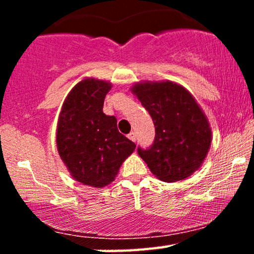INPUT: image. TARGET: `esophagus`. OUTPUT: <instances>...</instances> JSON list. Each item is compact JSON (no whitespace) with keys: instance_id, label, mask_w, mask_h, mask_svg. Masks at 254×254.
I'll return each mask as SVG.
<instances>
[{"instance_id":"34e87169","label":"esophagus","mask_w":254,"mask_h":254,"mask_svg":"<svg viewBox=\"0 0 254 254\" xmlns=\"http://www.w3.org/2000/svg\"><path fill=\"white\" fill-rule=\"evenodd\" d=\"M127 138L131 139V141L135 142L136 141V133L135 132H130L129 135H127Z\"/></svg>"}]
</instances>
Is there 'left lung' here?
<instances>
[{
  "label": "left lung",
  "mask_w": 254,
  "mask_h": 254,
  "mask_svg": "<svg viewBox=\"0 0 254 254\" xmlns=\"http://www.w3.org/2000/svg\"><path fill=\"white\" fill-rule=\"evenodd\" d=\"M131 92L149 112L155 139L138 155L162 182L174 183L194 173L208 155L211 129L193 95L172 81L136 82Z\"/></svg>",
  "instance_id": "1"
}]
</instances>
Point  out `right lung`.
<instances>
[{
    "mask_svg": "<svg viewBox=\"0 0 254 254\" xmlns=\"http://www.w3.org/2000/svg\"><path fill=\"white\" fill-rule=\"evenodd\" d=\"M111 88L109 81L83 78L66 95L57 123V150L70 176L98 189L115 180L136 148L118 131L115 116L103 112Z\"/></svg>",
    "mask_w": 254,
    "mask_h": 254,
    "instance_id": "right-lung-1",
    "label": "right lung"
}]
</instances>
